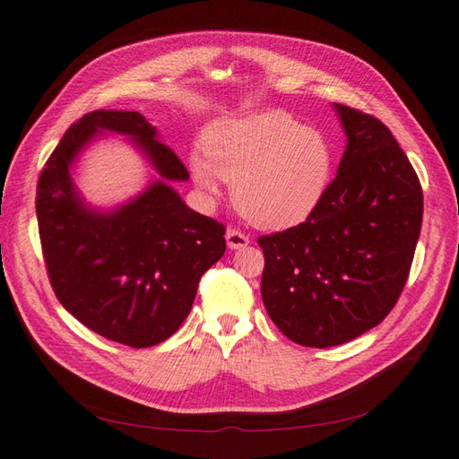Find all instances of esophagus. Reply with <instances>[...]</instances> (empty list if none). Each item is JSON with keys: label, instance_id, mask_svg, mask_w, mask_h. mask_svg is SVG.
Returning <instances> with one entry per match:
<instances>
[{"label": "esophagus", "instance_id": "obj_1", "mask_svg": "<svg viewBox=\"0 0 459 459\" xmlns=\"http://www.w3.org/2000/svg\"><path fill=\"white\" fill-rule=\"evenodd\" d=\"M225 238H227V247H229L230 250H240V248H244V247H248V242H250L247 234H242V232H238V230H234V229H229V230H227Z\"/></svg>", "mask_w": 459, "mask_h": 459}]
</instances>
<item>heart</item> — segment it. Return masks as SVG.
Returning a JSON list of instances; mask_svg holds the SVG:
<instances>
[{"label":"heart","instance_id":"1","mask_svg":"<svg viewBox=\"0 0 459 459\" xmlns=\"http://www.w3.org/2000/svg\"><path fill=\"white\" fill-rule=\"evenodd\" d=\"M205 199L232 184V204L264 230L297 227L321 205L333 179L334 154L323 133L283 111L252 113L211 126L205 152L189 160Z\"/></svg>","mask_w":459,"mask_h":459}]
</instances>
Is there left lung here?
Masks as SVG:
<instances>
[{
  "instance_id": "left-lung-1",
  "label": "left lung",
  "mask_w": 459,
  "mask_h": 459,
  "mask_svg": "<svg viewBox=\"0 0 459 459\" xmlns=\"http://www.w3.org/2000/svg\"><path fill=\"white\" fill-rule=\"evenodd\" d=\"M346 134L338 174L311 217L260 237L262 299L295 344L328 348L377 326L409 278L422 189L379 119L333 103Z\"/></svg>"
}]
</instances>
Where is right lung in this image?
I'll return each instance as SVG.
<instances>
[{
    "label": "right lung",
    "instance_id": "right-lung-1",
    "mask_svg": "<svg viewBox=\"0 0 459 459\" xmlns=\"http://www.w3.org/2000/svg\"><path fill=\"white\" fill-rule=\"evenodd\" d=\"M119 134L153 169L141 195L111 210L90 206L71 169L98 135ZM189 174L138 111H93L74 123L37 186V219L58 301L93 333L131 348L164 342L186 321L197 285L225 254V227L172 187Z\"/></svg>",
    "mask_w": 459,
    "mask_h": 459
}]
</instances>
